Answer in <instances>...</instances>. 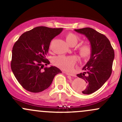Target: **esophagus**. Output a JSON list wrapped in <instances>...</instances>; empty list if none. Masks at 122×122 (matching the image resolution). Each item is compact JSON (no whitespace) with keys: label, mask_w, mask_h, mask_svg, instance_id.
Masks as SVG:
<instances>
[{"label":"esophagus","mask_w":122,"mask_h":122,"mask_svg":"<svg viewBox=\"0 0 122 122\" xmlns=\"http://www.w3.org/2000/svg\"><path fill=\"white\" fill-rule=\"evenodd\" d=\"M64 73H65V74H66L67 75H69V76H76V75L75 74H73V73H68V72H64Z\"/></svg>","instance_id":"1"}]
</instances>
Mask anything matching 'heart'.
Instances as JSON below:
<instances>
[{"label": "heart", "mask_w": 122, "mask_h": 122, "mask_svg": "<svg viewBox=\"0 0 122 122\" xmlns=\"http://www.w3.org/2000/svg\"><path fill=\"white\" fill-rule=\"evenodd\" d=\"M66 42L71 46H74L79 41V37L73 33H69L65 36ZM51 44L50 45L51 48ZM80 54L83 58H87L92 53V47L89 44L85 43L78 47ZM78 61V58L75 56H58L54 57L52 62L56 66L65 70H71L74 66L75 64Z\"/></svg>", "instance_id": "obj_1"}]
</instances>
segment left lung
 <instances>
[{"instance_id": "1", "label": "left lung", "mask_w": 122, "mask_h": 122, "mask_svg": "<svg viewBox=\"0 0 122 122\" xmlns=\"http://www.w3.org/2000/svg\"><path fill=\"white\" fill-rule=\"evenodd\" d=\"M75 30L85 35L92 47L90 58L83 68V72L77 75L87 84L82 93L90 94L100 89L110 77L115 57L114 50L109 39L94 29L84 28Z\"/></svg>"}]
</instances>
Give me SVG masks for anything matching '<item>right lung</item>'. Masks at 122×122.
I'll return each mask as SVG.
<instances>
[{
	"label": "right lung",
	"mask_w": 122,
	"mask_h": 122,
	"mask_svg": "<svg viewBox=\"0 0 122 122\" xmlns=\"http://www.w3.org/2000/svg\"><path fill=\"white\" fill-rule=\"evenodd\" d=\"M62 28L37 26L21 35L13 46L11 70L22 87L32 93H39L47 89L54 76L61 73L56 66L45 67L50 64L46 56L51 40Z\"/></svg>",
	"instance_id": "add662e5"
}]
</instances>
